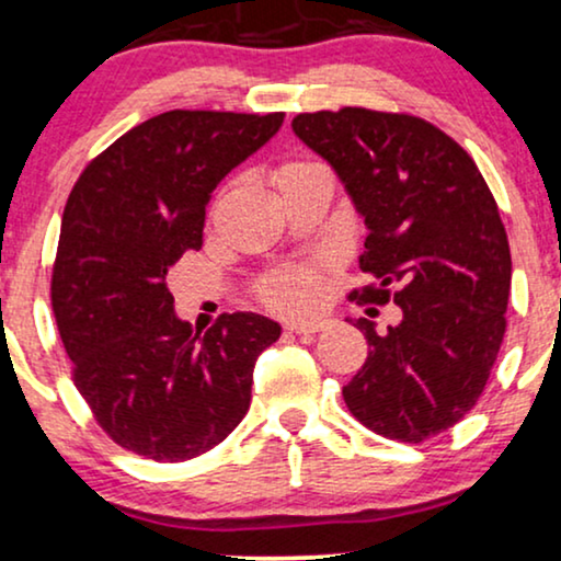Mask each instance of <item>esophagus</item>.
Returning <instances> with one entry per match:
<instances>
[{
    "mask_svg": "<svg viewBox=\"0 0 561 561\" xmlns=\"http://www.w3.org/2000/svg\"><path fill=\"white\" fill-rule=\"evenodd\" d=\"M324 328L322 320H314V322H291L286 324L288 333H296V335H312V333H320Z\"/></svg>",
    "mask_w": 561,
    "mask_h": 561,
    "instance_id": "34e87169",
    "label": "esophagus"
}]
</instances>
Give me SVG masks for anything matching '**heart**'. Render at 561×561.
<instances>
[{
    "instance_id": "heart-1",
    "label": "heart",
    "mask_w": 561,
    "mask_h": 561,
    "mask_svg": "<svg viewBox=\"0 0 561 561\" xmlns=\"http://www.w3.org/2000/svg\"><path fill=\"white\" fill-rule=\"evenodd\" d=\"M314 161H301V158H294V161H283L278 169H275V184L286 182L301 171L314 169ZM260 296L265 299L270 307L283 309V312H309V309L317 307L322 296V270L314 265H294L286 270H278V273L267 275L260 286Z\"/></svg>"
}]
</instances>
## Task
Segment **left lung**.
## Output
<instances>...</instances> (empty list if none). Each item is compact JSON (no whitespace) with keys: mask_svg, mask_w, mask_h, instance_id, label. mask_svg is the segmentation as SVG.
I'll list each match as a JSON object with an SVG mask.
<instances>
[{"mask_svg":"<svg viewBox=\"0 0 561 561\" xmlns=\"http://www.w3.org/2000/svg\"><path fill=\"white\" fill-rule=\"evenodd\" d=\"M335 169L369 237L358 257L375 283L351 299L396 301L403 320L369 343L343 387L348 411L387 439L419 445L479 403L507 330V231L479 165L439 127L411 114L345 106L291 122Z\"/></svg>","mask_w":561,"mask_h":561,"instance_id":"obj_1","label":"left lung"}]
</instances>
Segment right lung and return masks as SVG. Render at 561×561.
Returning <instances> with one entry per match:
<instances>
[{"label": "right lung", "instance_id": "obj_1", "mask_svg": "<svg viewBox=\"0 0 561 561\" xmlns=\"http://www.w3.org/2000/svg\"><path fill=\"white\" fill-rule=\"evenodd\" d=\"M283 116L158 114L95 156L69 192L51 309L75 387L129 453L197 458L249 411L254 362L280 324L233 312L195 335L174 314L165 275L203 247L210 192L278 133Z\"/></svg>", "mask_w": 561, "mask_h": 561}]
</instances>
